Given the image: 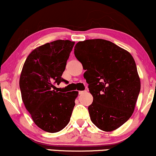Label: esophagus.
<instances>
[{"instance_id":"1","label":"esophagus","mask_w":156,"mask_h":156,"mask_svg":"<svg viewBox=\"0 0 156 156\" xmlns=\"http://www.w3.org/2000/svg\"><path fill=\"white\" fill-rule=\"evenodd\" d=\"M85 92H86L85 90H80V91H79V94H80V95H82V94H85Z\"/></svg>"}]
</instances>
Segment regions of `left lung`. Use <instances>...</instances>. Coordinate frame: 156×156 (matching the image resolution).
Returning <instances> with one entry per match:
<instances>
[{
	"label": "left lung",
	"instance_id": "1",
	"mask_svg": "<svg viewBox=\"0 0 156 156\" xmlns=\"http://www.w3.org/2000/svg\"><path fill=\"white\" fill-rule=\"evenodd\" d=\"M74 55L85 70L84 78L93 96L90 120L103 131L116 130L132 116L141 89L133 57L102 39L78 42Z\"/></svg>",
	"mask_w": 156,
	"mask_h": 156
}]
</instances>
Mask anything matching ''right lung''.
I'll list each match as a JSON object with an SVG mask.
<instances>
[{
  "label": "right lung",
  "mask_w": 156,
  "mask_h": 156,
  "mask_svg": "<svg viewBox=\"0 0 156 156\" xmlns=\"http://www.w3.org/2000/svg\"><path fill=\"white\" fill-rule=\"evenodd\" d=\"M74 42L58 40L37 47L26 58L20 76L22 100L34 124L48 133L62 130L69 124L78 91L57 92L54 83L62 75Z\"/></svg>",
  "instance_id": "1"
}]
</instances>
